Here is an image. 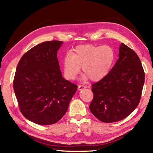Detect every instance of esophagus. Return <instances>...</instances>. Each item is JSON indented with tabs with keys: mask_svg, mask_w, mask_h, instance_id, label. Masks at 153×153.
Returning a JSON list of instances; mask_svg holds the SVG:
<instances>
[{
	"mask_svg": "<svg viewBox=\"0 0 153 153\" xmlns=\"http://www.w3.org/2000/svg\"><path fill=\"white\" fill-rule=\"evenodd\" d=\"M87 88V86H84V85H79V86H78V90H82L84 89V88Z\"/></svg>",
	"mask_w": 153,
	"mask_h": 153,
	"instance_id": "obj_1",
	"label": "esophagus"
}]
</instances>
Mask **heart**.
<instances>
[{"label": "heart", "instance_id": "1", "mask_svg": "<svg viewBox=\"0 0 153 153\" xmlns=\"http://www.w3.org/2000/svg\"><path fill=\"white\" fill-rule=\"evenodd\" d=\"M115 54L110 46L81 45L63 59L65 76L68 79H76L82 71L92 81L102 79L108 74L115 61Z\"/></svg>", "mask_w": 153, "mask_h": 153}]
</instances>
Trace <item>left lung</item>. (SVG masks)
<instances>
[{"mask_svg":"<svg viewBox=\"0 0 153 153\" xmlns=\"http://www.w3.org/2000/svg\"><path fill=\"white\" fill-rule=\"evenodd\" d=\"M119 59L107 76L92 85L94 94L90 110L105 123L122 120L131 113L140 100L144 71L138 56L121 43Z\"/></svg>","mask_w":153,"mask_h":153,"instance_id":"obj_1","label":"left lung"}]
</instances>
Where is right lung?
Wrapping results in <instances>:
<instances>
[{"label": "right lung", "instance_id": "add662e5", "mask_svg": "<svg viewBox=\"0 0 153 153\" xmlns=\"http://www.w3.org/2000/svg\"><path fill=\"white\" fill-rule=\"evenodd\" d=\"M63 42L52 40L33 46L19 61L13 89L20 111L39 125L57 122L67 112L77 86L64 79L57 51Z\"/></svg>", "mask_w": 153, "mask_h": 153}]
</instances>
